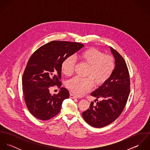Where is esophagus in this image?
Here are the masks:
<instances>
[{"mask_svg": "<svg viewBox=\"0 0 150 150\" xmlns=\"http://www.w3.org/2000/svg\"><path fill=\"white\" fill-rule=\"evenodd\" d=\"M70 98H71V99H76V98H77L76 96L74 95L73 94L70 93Z\"/></svg>", "mask_w": 150, "mask_h": 150, "instance_id": "obj_1", "label": "esophagus"}]
</instances>
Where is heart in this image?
Masks as SVG:
<instances>
[{
    "mask_svg": "<svg viewBox=\"0 0 150 150\" xmlns=\"http://www.w3.org/2000/svg\"><path fill=\"white\" fill-rule=\"evenodd\" d=\"M81 64L88 66L85 79L74 77L67 81L66 86L71 92L78 96L85 95L92 88L105 84L111 77L115 69L114 58L105 55L102 51L89 48L80 52L76 57ZM76 66L73 57L66 58L61 64V70L66 76H70L74 72Z\"/></svg>",
    "mask_w": 150,
    "mask_h": 150,
    "instance_id": "heart-1",
    "label": "heart"
}]
</instances>
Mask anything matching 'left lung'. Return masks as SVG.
Returning a JSON list of instances; mask_svg holds the SVG:
<instances>
[{"label":"left lung","mask_w":150,"mask_h":150,"mask_svg":"<svg viewBox=\"0 0 150 150\" xmlns=\"http://www.w3.org/2000/svg\"><path fill=\"white\" fill-rule=\"evenodd\" d=\"M110 48L115 61V70L105 84L91 93L102 100L97 102L96 105L92 102L89 108L83 112L86 122L95 128L106 127L120 115L130 92V78L127 64L117 51Z\"/></svg>","instance_id":"obj_1"}]
</instances>
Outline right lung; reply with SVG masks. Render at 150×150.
Wrapping results in <instances>:
<instances>
[{
    "label": "right lung",
    "instance_id": "right-lung-1",
    "mask_svg": "<svg viewBox=\"0 0 150 150\" xmlns=\"http://www.w3.org/2000/svg\"><path fill=\"white\" fill-rule=\"evenodd\" d=\"M84 46L80 43L52 41L31 55L23 74L22 90L26 105L34 117L45 121L59 112L69 92L61 87L58 94L51 95L48 88L61 86L62 62Z\"/></svg>",
    "mask_w": 150,
    "mask_h": 150
}]
</instances>
